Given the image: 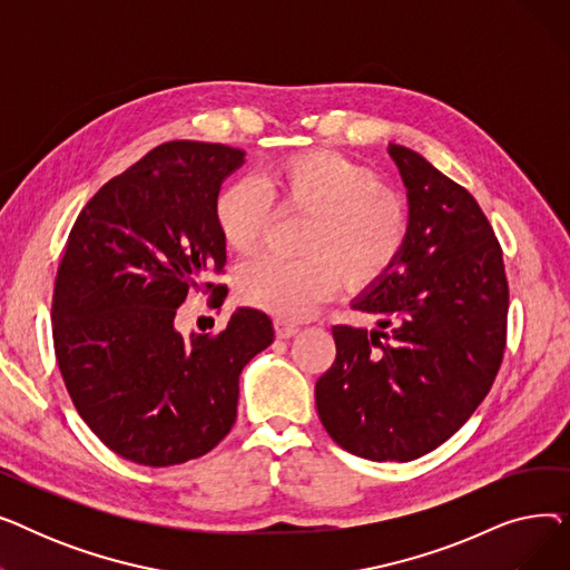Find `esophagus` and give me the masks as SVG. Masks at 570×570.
<instances>
[{"mask_svg": "<svg viewBox=\"0 0 570 570\" xmlns=\"http://www.w3.org/2000/svg\"><path fill=\"white\" fill-rule=\"evenodd\" d=\"M297 331H301V327H297L295 323H291L286 318H275V333L279 340H288V337L297 335Z\"/></svg>", "mask_w": 570, "mask_h": 570, "instance_id": "1", "label": "esophagus"}]
</instances>
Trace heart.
Returning <instances> with one entry per match:
<instances>
[{
    "instance_id": "1",
    "label": "heart",
    "mask_w": 570,
    "mask_h": 570,
    "mask_svg": "<svg viewBox=\"0 0 570 570\" xmlns=\"http://www.w3.org/2000/svg\"><path fill=\"white\" fill-rule=\"evenodd\" d=\"M273 207L305 215L301 254L261 256L237 273L239 301L275 316L303 318L335 295L340 282L361 293L381 284L400 263L409 235L406 198L381 185L370 166L333 149H309L275 161L254 179H235L213 200V219L235 254L258 247L273 224Z\"/></svg>"
}]
</instances>
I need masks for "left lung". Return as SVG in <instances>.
Here are the masks:
<instances>
[{
    "mask_svg": "<svg viewBox=\"0 0 570 570\" xmlns=\"http://www.w3.org/2000/svg\"><path fill=\"white\" fill-rule=\"evenodd\" d=\"M411 235L395 269L353 309L376 327L335 325L337 355L316 381L318 417L344 451L411 462L451 439L490 393L503 361L508 279L475 198L402 145Z\"/></svg>",
    "mask_w": 570,
    "mask_h": 570,
    "instance_id": "obj_1",
    "label": "left lung"
}]
</instances>
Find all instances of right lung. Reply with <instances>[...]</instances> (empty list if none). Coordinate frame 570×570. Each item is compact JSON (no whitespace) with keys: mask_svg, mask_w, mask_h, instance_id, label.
<instances>
[{"mask_svg":"<svg viewBox=\"0 0 570 570\" xmlns=\"http://www.w3.org/2000/svg\"><path fill=\"white\" fill-rule=\"evenodd\" d=\"M245 153L170 140L112 177L78 215L57 267L52 342L87 428L112 453L145 466L200 458L230 432L239 374L275 340L273 321L239 307L217 335L183 337L177 307L224 273L213 219L224 179Z\"/></svg>","mask_w":570,"mask_h":570,"instance_id":"obj_1","label":"right lung"}]
</instances>
